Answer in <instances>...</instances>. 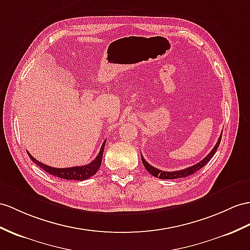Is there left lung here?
Here are the masks:
<instances>
[{"instance_id": "8db88e82", "label": "left lung", "mask_w": 250, "mask_h": 250, "mask_svg": "<svg viewBox=\"0 0 250 250\" xmlns=\"http://www.w3.org/2000/svg\"><path fill=\"white\" fill-rule=\"evenodd\" d=\"M221 140H222V133H221L220 138H218L215 146L212 148V150L210 151V153H209L208 155H207V157H205L204 159H203L202 161H200V162H198V163H196V164H194V166H192V167H187V168H185V169H180V171H175V172H164V171H161V169H158V168H156V167H151L150 164H149L147 161H146V160L144 159V158H143V156L141 155L142 163H143L144 167L146 168V171H148L151 175H154L155 177H157V178H160V179H177V178H185V177H187V176H190V175L194 174L195 172H197L198 169L204 167L206 166V164L211 160V158H212L213 156H214V154L216 153V150H217V148H218V146H220Z\"/></svg>"}]
</instances>
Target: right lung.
<instances>
[{"instance_id": "1", "label": "right lung", "mask_w": 250, "mask_h": 250, "mask_svg": "<svg viewBox=\"0 0 250 250\" xmlns=\"http://www.w3.org/2000/svg\"><path fill=\"white\" fill-rule=\"evenodd\" d=\"M105 144H106V141H104V143L102 144L100 153L96 156L95 159L93 161H91L89 164H87V166H83V167H65V168L52 167L46 166V164L39 162L38 160H36L35 158L28 153V151L27 154L30 158V160L37 164L39 167H41L43 171H45L48 174L56 176V177H59L62 179L83 181L92 177V176L95 175L96 172L99 171V168L101 167V164H102V158H103V153H104Z\"/></svg>"}]
</instances>
